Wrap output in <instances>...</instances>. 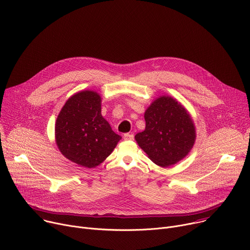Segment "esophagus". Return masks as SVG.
I'll list each match as a JSON object with an SVG mask.
<instances>
[{
    "label": "esophagus",
    "mask_w": 250,
    "mask_h": 250,
    "mask_svg": "<svg viewBox=\"0 0 250 250\" xmlns=\"http://www.w3.org/2000/svg\"><path fill=\"white\" fill-rule=\"evenodd\" d=\"M124 139L125 141H132L134 139V135L132 133H125L124 134Z\"/></svg>",
    "instance_id": "34e87169"
}]
</instances>
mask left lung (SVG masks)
<instances>
[{
  "label": "left lung",
  "instance_id": "obj_1",
  "mask_svg": "<svg viewBox=\"0 0 250 250\" xmlns=\"http://www.w3.org/2000/svg\"><path fill=\"white\" fill-rule=\"evenodd\" d=\"M146 129L135 141L157 166L167 167L189 152L195 129L187 109L170 97L154 101L145 113Z\"/></svg>",
  "mask_w": 250,
  "mask_h": 250
}]
</instances>
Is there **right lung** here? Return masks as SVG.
<instances>
[{"label": "right lung", "mask_w": 250, "mask_h": 250, "mask_svg": "<svg viewBox=\"0 0 250 250\" xmlns=\"http://www.w3.org/2000/svg\"><path fill=\"white\" fill-rule=\"evenodd\" d=\"M55 130L61 152L87 168L103 163L122 139L103 118L101 97L92 90L78 93L66 101Z\"/></svg>", "instance_id": "right-lung-1"}]
</instances>
